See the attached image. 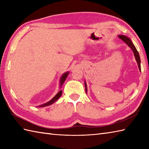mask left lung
Wrapping results in <instances>:
<instances>
[{
	"label": "left lung",
	"mask_w": 149,
	"mask_h": 149,
	"mask_svg": "<svg viewBox=\"0 0 149 149\" xmlns=\"http://www.w3.org/2000/svg\"><path fill=\"white\" fill-rule=\"evenodd\" d=\"M118 37L120 38V39L122 40L123 42H124L127 45L130 47V48L132 49V51H133L134 53V55L135 57V59L136 60L137 63H138V68L139 70L141 71V66H140V55H139V53L138 52V50L136 49L135 46L134 45V44L132 43V41L127 38V36H123V35H119ZM84 85H85V90H86H86H87V86H86V84L84 83Z\"/></svg>",
	"instance_id": "left-lung-1"
}]
</instances>
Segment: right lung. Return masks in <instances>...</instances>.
Here are the masks:
<instances>
[{
  "instance_id": "obj_1",
  "label": "right lung",
  "mask_w": 149,
  "mask_h": 149,
  "mask_svg": "<svg viewBox=\"0 0 149 149\" xmlns=\"http://www.w3.org/2000/svg\"><path fill=\"white\" fill-rule=\"evenodd\" d=\"M68 75V72H66L65 74L62 75V76H61V79H60V85H61V86H60V88L61 87L62 84H63V83H64V82H65V81L66 80V77H67ZM61 95H62V91L61 90V91H59V92H58V93H57L54 97V98H52V99L50 100L49 101V102H47V103H45V104H43V105H41V106H40L39 107H45V106H47L51 105V104H52L54 102H55L57 100H58L59 98L61 96Z\"/></svg>"
}]
</instances>
